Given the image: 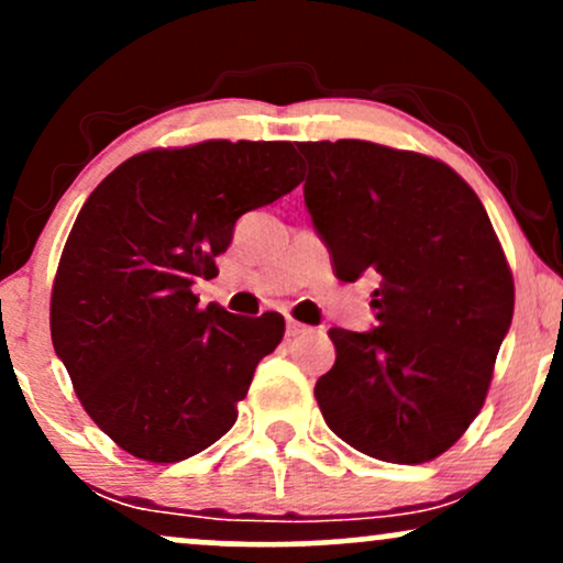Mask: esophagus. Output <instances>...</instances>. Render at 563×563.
Segmentation results:
<instances>
[{"label":"esophagus","instance_id":"1","mask_svg":"<svg viewBox=\"0 0 563 563\" xmlns=\"http://www.w3.org/2000/svg\"><path fill=\"white\" fill-rule=\"evenodd\" d=\"M286 333L290 335V339H296V335H303V333H309V328L303 325V322L288 320V322H286Z\"/></svg>","mask_w":563,"mask_h":563}]
</instances>
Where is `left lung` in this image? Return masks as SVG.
<instances>
[{"label":"left lung","mask_w":563,"mask_h":563,"mask_svg":"<svg viewBox=\"0 0 563 563\" xmlns=\"http://www.w3.org/2000/svg\"><path fill=\"white\" fill-rule=\"evenodd\" d=\"M303 203L333 273L378 280L376 328H331L314 386L335 437L386 463L434 461L479 416L514 318V277L476 192L442 161L365 140L299 142Z\"/></svg>","instance_id":"8db88e82"}]
</instances>
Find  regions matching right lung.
Returning a JSON list of instances; mask_svg holds the SVG:
<instances>
[{
  "label": "right lung",
  "mask_w": 563,
  "mask_h": 563,
  "mask_svg": "<svg viewBox=\"0 0 563 563\" xmlns=\"http://www.w3.org/2000/svg\"><path fill=\"white\" fill-rule=\"evenodd\" d=\"M301 183L290 142L209 140L132 156L81 206L57 264L49 328L84 410L126 450L177 463L224 437L277 312L198 307L245 211Z\"/></svg>",
  "instance_id": "1"
}]
</instances>
